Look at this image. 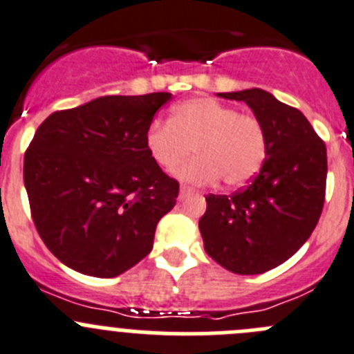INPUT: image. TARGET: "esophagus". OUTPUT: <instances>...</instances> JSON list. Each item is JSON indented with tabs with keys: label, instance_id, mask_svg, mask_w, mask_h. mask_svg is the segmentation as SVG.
I'll use <instances>...</instances> for the list:
<instances>
[{
	"label": "esophagus",
	"instance_id": "1",
	"mask_svg": "<svg viewBox=\"0 0 354 354\" xmlns=\"http://www.w3.org/2000/svg\"><path fill=\"white\" fill-rule=\"evenodd\" d=\"M190 194H194V188L187 187V185H181V188H180V201H183L185 197H188V196H190Z\"/></svg>",
	"mask_w": 354,
	"mask_h": 354
}]
</instances>
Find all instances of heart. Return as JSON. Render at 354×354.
Wrapping results in <instances>:
<instances>
[{"instance_id": "obj_1", "label": "heart", "mask_w": 354, "mask_h": 354, "mask_svg": "<svg viewBox=\"0 0 354 354\" xmlns=\"http://www.w3.org/2000/svg\"><path fill=\"white\" fill-rule=\"evenodd\" d=\"M145 145L164 171L178 169L194 148L199 157L188 162L180 176L203 185L222 178L230 188L252 181L267 157L266 131L259 118L211 97L176 104L169 122L148 127Z\"/></svg>"}]
</instances>
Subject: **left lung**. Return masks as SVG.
Segmentation results:
<instances>
[{"instance_id":"1","label":"left lung","mask_w":354,"mask_h":354,"mask_svg":"<svg viewBox=\"0 0 354 354\" xmlns=\"http://www.w3.org/2000/svg\"><path fill=\"white\" fill-rule=\"evenodd\" d=\"M244 101L262 124L267 157L232 196H206L199 230L207 255L236 274H262L295 255L322 216L326 147L302 111L262 88L222 92Z\"/></svg>"}]
</instances>
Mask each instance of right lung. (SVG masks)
<instances>
[{
    "mask_svg": "<svg viewBox=\"0 0 354 354\" xmlns=\"http://www.w3.org/2000/svg\"><path fill=\"white\" fill-rule=\"evenodd\" d=\"M169 92L104 95L43 120L24 155V185L39 237L64 266L115 277L153 248L180 183L145 145Z\"/></svg>",
    "mask_w": 354,
    "mask_h": 354,
    "instance_id": "right-lung-1",
    "label": "right lung"
}]
</instances>
